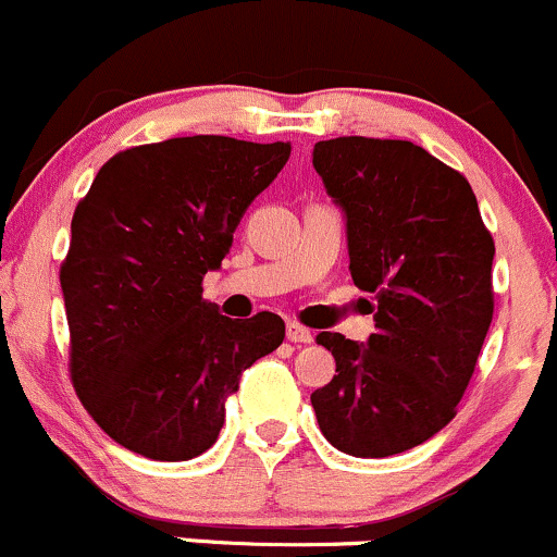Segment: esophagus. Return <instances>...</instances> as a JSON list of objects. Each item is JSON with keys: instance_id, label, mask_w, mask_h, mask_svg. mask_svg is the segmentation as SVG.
I'll list each match as a JSON object with an SVG mask.
<instances>
[{"instance_id": "esophagus-1", "label": "esophagus", "mask_w": 557, "mask_h": 557, "mask_svg": "<svg viewBox=\"0 0 557 557\" xmlns=\"http://www.w3.org/2000/svg\"><path fill=\"white\" fill-rule=\"evenodd\" d=\"M286 341H292V343H311L313 335H311V330H308V326L297 324V321H289V324H286Z\"/></svg>"}]
</instances>
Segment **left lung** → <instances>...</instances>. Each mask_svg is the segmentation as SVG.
Returning <instances> with one entry per match:
<instances>
[{
	"label": "left lung",
	"mask_w": 557,
	"mask_h": 557,
	"mask_svg": "<svg viewBox=\"0 0 557 557\" xmlns=\"http://www.w3.org/2000/svg\"><path fill=\"white\" fill-rule=\"evenodd\" d=\"M313 169L346 214L348 268L372 295L375 332L367 346L319 332L335 377L311 405L337 450L386 458L456 416L493 319L496 246L463 174L412 141H319Z\"/></svg>",
	"instance_id": "1"
}]
</instances>
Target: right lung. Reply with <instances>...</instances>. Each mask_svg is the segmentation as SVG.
Here are the masks:
<instances>
[{
  "instance_id": "add662e5",
  "label": "right lung",
  "mask_w": 557,
  "mask_h": 557,
  "mask_svg": "<svg viewBox=\"0 0 557 557\" xmlns=\"http://www.w3.org/2000/svg\"><path fill=\"white\" fill-rule=\"evenodd\" d=\"M286 141L182 136L109 158L61 262L79 403L152 461L209 450L240 372L284 341L276 313L233 321L203 300L240 216L289 160Z\"/></svg>"
}]
</instances>
